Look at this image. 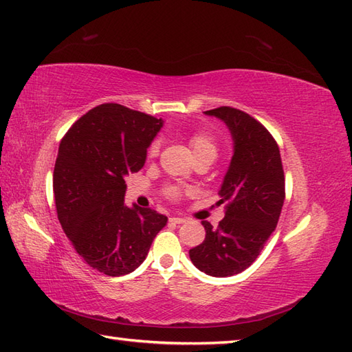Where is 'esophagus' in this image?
<instances>
[{
	"instance_id": "34e87169",
	"label": "esophagus",
	"mask_w": 352,
	"mask_h": 352,
	"mask_svg": "<svg viewBox=\"0 0 352 352\" xmlns=\"http://www.w3.org/2000/svg\"><path fill=\"white\" fill-rule=\"evenodd\" d=\"M169 222H173V223H186L187 222V219L186 217H178V216H173L169 219Z\"/></svg>"
}]
</instances>
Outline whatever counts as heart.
I'll list each match as a JSON object with an SVG mask.
<instances>
[{"mask_svg":"<svg viewBox=\"0 0 352 352\" xmlns=\"http://www.w3.org/2000/svg\"><path fill=\"white\" fill-rule=\"evenodd\" d=\"M189 145L192 148L195 160H213L214 162L217 154H219V146H217L216 139L206 132H199V133L192 135L189 139ZM157 153H159V144L154 142L150 146L148 156L154 157V156H157ZM166 192L170 198H179V196H182L186 190L178 186H173V187H169Z\"/></svg>","mask_w":352,"mask_h":352,"instance_id":"1","label":"heart"}]
</instances>
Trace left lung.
<instances>
[{"mask_svg": "<svg viewBox=\"0 0 352 352\" xmlns=\"http://www.w3.org/2000/svg\"><path fill=\"white\" fill-rule=\"evenodd\" d=\"M206 113L230 129L234 154L219 190V204H226L225 217L217 228L202 220L206 240L190 249L189 256L206 274L228 277L250 267L276 230L285 175L279 146L259 121L230 106Z\"/></svg>", "mask_w": 352, "mask_h": 352, "instance_id": "8db88e82", "label": "left lung"}]
</instances>
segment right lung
<instances>
[{
	"instance_id": "1",
	"label": "right lung",
	"mask_w": 352,
	"mask_h": 352,
	"mask_svg": "<svg viewBox=\"0 0 352 352\" xmlns=\"http://www.w3.org/2000/svg\"><path fill=\"white\" fill-rule=\"evenodd\" d=\"M162 118L118 103L96 106L61 139L54 169L56 214L73 248L106 276L135 272L168 217L124 204L126 177L144 166Z\"/></svg>"
}]
</instances>
